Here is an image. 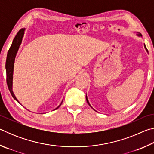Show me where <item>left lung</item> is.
I'll use <instances>...</instances> for the list:
<instances>
[{
	"label": "left lung",
	"instance_id": "8db88e82",
	"mask_svg": "<svg viewBox=\"0 0 154 154\" xmlns=\"http://www.w3.org/2000/svg\"><path fill=\"white\" fill-rule=\"evenodd\" d=\"M137 35L138 36H139V37H142V35H141V34H140V32H137ZM144 48H145V50L146 51H147V53H148V50H147V48H146V46H145V44H144ZM85 98H86V101H87V103H88V105H90V107L91 108H92V109H93L92 108V106H91L90 105V103H89V101H88V96H87V94H86V96H85ZM94 110L95 111H96V110H95V109H94Z\"/></svg>",
	"mask_w": 154,
	"mask_h": 154
}]
</instances>
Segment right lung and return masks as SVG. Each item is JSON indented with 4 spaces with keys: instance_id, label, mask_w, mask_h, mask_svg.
<instances>
[{
    "instance_id": "add662e5",
    "label": "right lung",
    "mask_w": 154,
    "mask_h": 154,
    "mask_svg": "<svg viewBox=\"0 0 154 154\" xmlns=\"http://www.w3.org/2000/svg\"><path fill=\"white\" fill-rule=\"evenodd\" d=\"M25 30H26L25 28H22V29H20L19 30V32H17L16 36H15L14 39L13 40L11 45L9 49L8 53H7L6 64H5V69H6V73H7V86H8L9 92L11 93L13 98H14L15 100L20 104L21 103L17 99L16 96H15V94L14 92V91H13V79H14V70L15 59V57H16V54L18 51V49H19L21 43H22L23 37H24V35ZM62 101L61 102L60 105L58 106H57L54 110H56V109H58L60 107V106L62 105Z\"/></svg>"
}]
</instances>
